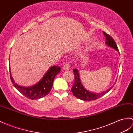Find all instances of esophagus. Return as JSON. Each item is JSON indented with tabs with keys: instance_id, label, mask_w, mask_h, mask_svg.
<instances>
[{
	"instance_id": "34e87169",
	"label": "esophagus",
	"mask_w": 133,
	"mask_h": 133,
	"mask_svg": "<svg viewBox=\"0 0 133 133\" xmlns=\"http://www.w3.org/2000/svg\"><path fill=\"white\" fill-rule=\"evenodd\" d=\"M63 69L65 70H67L70 69V66H69V63H66L64 64L63 66Z\"/></svg>"
}]
</instances>
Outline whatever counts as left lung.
I'll use <instances>...</instances> for the list:
<instances>
[{
    "label": "left lung",
    "mask_w": 133,
    "mask_h": 133,
    "mask_svg": "<svg viewBox=\"0 0 133 133\" xmlns=\"http://www.w3.org/2000/svg\"><path fill=\"white\" fill-rule=\"evenodd\" d=\"M103 33L105 37V44L107 46H108L109 47L115 49L116 51L119 52L117 46L112 37L104 32H103ZM74 75H75V81H74V83L71 90L72 93L73 94L74 96H75L76 97L82 100L92 101L96 100L97 98L103 96L105 94L108 93L113 87H110L109 89L101 92V93H95V92L89 91L87 89H86L84 86L83 85L81 78H80L79 71L78 69H74Z\"/></svg>",
    "instance_id": "obj_1"
}]
</instances>
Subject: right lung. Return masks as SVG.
Segmentation results:
<instances>
[{"instance_id": "add662e5", "label": "right lung", "mask_w": 133, "mask_h": 133, "mask_svg": "<svg viewBox=\"0 0 133 133\" xmlns=\"http://www.w3.org/2000/svg\"><path fill=\"white\" fill-rule=\"evenodd\" d=\"M60 71L61 68L59 66H51L37 83L30 87H24L15 82L10 69L11 80L15 88L25 96L32 100L39 99L48 95L52 88L55 76Z\"/></svg>"}]
</instances>
